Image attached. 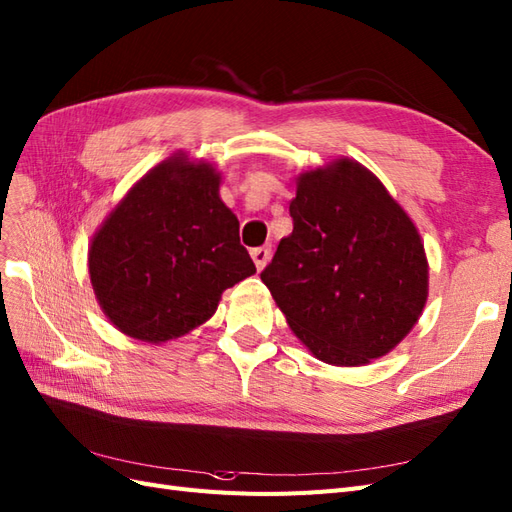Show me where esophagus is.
Wrapping results in <instances>:
<instances>
[{"label": "esophagus", "instance_id": "1", "mask_svg": "<svg viewBox=\"0 0 512 512\" xmlns=\"http://www.w3.org/2000/svg\"><path fill=\"white\" fill-rule=\"evenodd\" d=\"M252 260H254V265H256L258 271L265 269V265L271 260V247H267V245L254 247V250H252Z\"/></svg>", "mask_w": 512, "mask_h": 512}]
</instances>
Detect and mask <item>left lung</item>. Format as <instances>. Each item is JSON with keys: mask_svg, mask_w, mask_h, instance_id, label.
<instances>
[{"mask_svg": "<svg viewBox=\"0 0 512 512\" xmlns=\"http://www.w3.org/2000/svg\"><path fill=\"white\" fill-rule=\"evenodd\" d=\"M290 218L260 280L294 335L331 365L391 352L427 301L425 247L406 211L344 158L299 177Z\"/></svg>", "mask_w": 512, "mask_h": 512, "instance_id": "left-lung-1", "label": "left lung"}]
</instances>
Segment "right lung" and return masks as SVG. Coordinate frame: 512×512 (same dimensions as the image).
<instances>
[{"label":"right lung","instance_id":"right-lung-1","mask_svg":"<svg viewBox=\"0 0 512 512\" xmlns=\"http://www.w3.org/2000/svg\"><path fill=\"white\" fill-rule=\"evenodd\" d=\"M211 164L168 158L138 181L89 247V275L115 327L160 344L209 320L256 273Z\"/></svg>","mask_w":512,"mask_h":512}]
</instances>
